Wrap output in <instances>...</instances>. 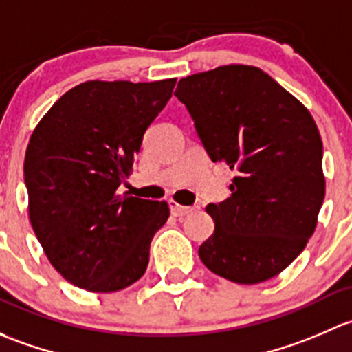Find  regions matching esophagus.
<instances>
[{"mask_svg": "<svg viewBox=\"0 0 352 352\" xmlns=\"http://www.w3.org/2000/svg\"><path fill=\"white\" fill-rule=\"evenodd\" d=\"M169 208H171V213L175 217H184L188 215V213L191 212V206H184V205H179V203H176L175 200H169Z\"/></svg>", "mask_w": 352, "mask_h": 352, "instance_id": "esophagus-1", "label": "esophagus"}]
</instances>
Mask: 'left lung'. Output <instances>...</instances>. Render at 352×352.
I'll return each instance as SVG.
<instances>
[{
  "instance_id": "left-lung-1",
  "label": "left lung",
  "mask_w": 352,
  "mask_h": 352,
  "mask_svg": "<svg viewBox=\"0 0 352 352\" xmlns=\"http://www.w3.org/2000/svg\"><path fill=\"white\" fill-rule=\"evenodd\" d=\"M175 95L208 157L237 173L230 198L206 206L215 230L198 256L234 283L271 280L305 249L324 203L314 118L270 74L241 64L183 78Z\"/></svg>"
}]
</instances>
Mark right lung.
I'll list each match as a JSON object with an SVG mask.
<instances>
[{
  "label": "right lung",
  "mask_w": 352,
  "mask_h": 352,
  "mask_svg": "<svg viewBox=\"0 0 352 352\" xmlns=\"http://www.w3.org/2000/svg\"><path fill=\"white\" fill-rule=\"evenodd\" d=\"M175 85L82 82L60 96L32 133L25 155L30 222L69 283L111 293L146 273L168 203L117 191Z\"/></svg>",
  "instance_id": "add662e5"
}]
</instances>
